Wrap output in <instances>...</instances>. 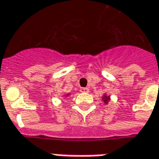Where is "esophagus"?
<instances>
[{
	"mask_svg": "<svg viewBox=\"0 0 159 159\" xmlns=\"http://www.w3.org/2000/svg\"><path fill=\"white\" fill-rule=\"evenodd\" d=\"M81 92H89V89L86 88V87H82V88H80V90Z\"/></svg>",
	"mask_w": 159,
	"mask_h": 159,
	"instance_id": "obj_1",
	"label": "esophagus"
}]
</instances>
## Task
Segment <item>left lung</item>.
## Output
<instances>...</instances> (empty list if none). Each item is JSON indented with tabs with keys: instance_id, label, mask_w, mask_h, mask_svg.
Here are the masks:
<instances>
[{
	"instance_id": "left-lung-1",
	"label": "left lung",
	"mask_w": 159,
	"mask_h": 159,
	"mask_svg": "<svg viewBox=\"0 0 159 159\" xmlns=\"http://www.w3.org/2000/svg\"><path fill=\"white\" fill-rule=\"evenodd\" d=\"M103 102H104V103H108V102L110 101V97L104 94V95L103 96Z\"/></svg>"
}]
</instances>
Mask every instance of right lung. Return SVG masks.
<instances>
[{"instance_id":"1","label":"right lung","mask_w":159,"mask_h":159,"mask_svg":"<svg viewBox=\"0 0 159 159\" xmlns=\"http://www.w3.org/2000/svg\"><path fill=\"white\" fill-rule=\"evenodd\" d=\"M68 95H69V93H68V94H67V96H68Z\"/></svg>"}]
</instances>
